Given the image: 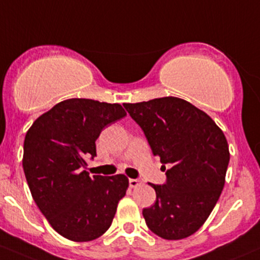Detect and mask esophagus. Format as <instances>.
Masks as SVG:
<instances>
[{"label": "esophagus", "mask_w": 260, "mask_h": 260, "mask_svg": "<svg viewBox=\"0 0 260 260\" xmlns=\"http://www.w3.org/2000/svg\"><path fill=\"white\" fill-rule=\"evenodd\" d=\"M129 186L131 187H137L139 186V185H142V181L139 180V179H129Z\"/></svg>", "instance_id": "obj_1"}]
</instances>
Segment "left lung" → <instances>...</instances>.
Here are the masks:
<instances>
[{
  "label": "left lung",
  "instance_id": "1",
  "mask_svg": "<svg viewBox=\"0 0 260 260\" xmlns=\"http://www.w3.org/2000/svg\"><path fill=\"white\" fill-rule=\"evenodd\" d=\"M142 128L153 155L170 167L155 190L153 206L143 209L148 228L164 239L195 233L212 212L224 186L230 150L223 132L204 111L178 98L123 104Z\"/></svg>",
  "mask_w": 260,
  "mask_h": 260
}]
</instances>
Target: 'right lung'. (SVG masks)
I'll use <instances>...</instances> for the list:
<instances>
[{
    "instance_id": "right-lung-1",
    "label": "right lung",
    "mask_w": 260,
    "mask_h": 260,
    "mask_svg": "<svg viewBox=\"0 0 260 260\" xmlns=\"http://www.w3.org/2000/svg\"><path fill=\"white\" fill-rule=\"evenodd\" d=\"M127 115L121 105L88 99L59 102L28 129L23 170L34 202L65 238L88 242L110 228L128 179L90 176L86 159L96 156L105 127Z\"/></svg>"
}]
</instances>
